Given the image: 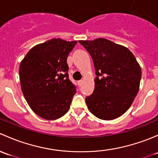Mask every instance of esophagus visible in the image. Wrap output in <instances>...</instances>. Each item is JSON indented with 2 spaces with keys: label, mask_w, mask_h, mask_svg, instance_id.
Masks as SVG:
<instances>
[{
  "label": "esophagus",
  "mask_w": 158,
  "mask_h": 158,
  "mask_svg": "<svg viewBox=\"0 0 158 158\" xmlns=\"http://www.w3.org/2000/svg\"><path fill=\"white\" fill-rule=\"evenodd\" d=\"M82 83H83V81H82V80H80V81H77V84H78L79 87H81V86L82 85Z\"/></svg>",
  "instance_id": "34e87169"
}]
</instances>
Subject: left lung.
Returning a JSON list of instances; mask_svg holds the SVG:
<instances>
[{
  "label": "left lung",
  "mask_w": 158,
  "mask_h": 158,
  "mask_svg": "<svg viewBox=\"0 0 158 158\" xmlns=\"http://www.w3.org/2000/svg\"><path fill=\"white\" fill-rule=\"evenodd\" d=\"M79 43L92 57L97 75L94 93L86 98L89 111L103 120L121 116L139 90L141 69L135 57L128 48L106 39Z\"/></svg>",
  "instance_id": "1"
}]
</instances>
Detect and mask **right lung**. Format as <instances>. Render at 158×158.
<instances>
[{"instance_id": "1", "label": "right lung", "mask_w": 158, "mask_h": 158, "mask_svg": "<svg viewBox=\"0 0 158 158\" xmlns=\"http://www.w3.org/2000/svg\"><path fill=\"white\" fill-rule=\"evenodd\" d=\"M77 41L52 39L32 47L19 68L21 90L32 111L46 120L68 113L76 94L68 78L67 58Z\"/></svg>"}]
</instances>
